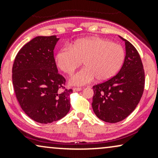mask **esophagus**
I'll use <instances>...</instances> for the list:
<instances>
[{"instance_id": "obj_1", "label": "esophagus", "mask_w": 158, "mask_h": 158, "mask_svg": "<svg viewBox=\"0 0 158 158\" xmlns=\"http://www.w3.org/2000/svg\"><path fill=\"white\" fill-rule=\"evenodd\" d=\"M73 92L80 91V90H81V88H73Z\"/></svg>"}]
</instances>
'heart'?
<instances>
[{
    "label": "heart",
    "instance_id": "b5f03b06",
    "mask_svg": "<svg viewBox=\"0 0 158 158\" xmlns=\"http://www.w3.org/2000/svg\"><path fill=\"white\" fill-rule=\"evenodd\" d=\"M125 50L120 44L99 37L85 38L61 48L56 55V63L61 71L70 75L83 61L85 68L72 76L70 83L84 85L94 80H108L123 66Z\"/></svg>",
    "mask_w": 158,
    "mask_h": 158
}]
</instances>
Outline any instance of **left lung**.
<instances>
[{
    "label": "left lung",
    "mask_w": 158,
    "mask_h": 158,
    "mask_svg": "<svg viewBox=\"0 0 158 158\" xmlns=\"http://www.w3.org/2000/svg\"><path fill=\"white\" fill-rule=\"evenodd\" d=\"M126 44V57L119 73L94 85L92 108L102 121L116 123L132 113L142 97L145 73L140 56L135 47L119 36Z\"/></svg>",
    "instance_id": "left-lung-1"
}]
</instances>
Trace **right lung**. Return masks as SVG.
I'll return each instance as SVG.
<instances>
[{"label":"right lung","mask_w":158,"mask_h":158,"mask_svg":"<svg viewBox=\"0 0 158 158\" xmlns=\"http://www.w3.org/2000/svg\"><path fill=\"white\" fill-rule=\"evenodd\" d=\"M59 39L56 35L34 38L19 50L12 66L16 98L24 113L39 123L59 120L70 108L73 90L65 88L53 56Z\"/></svg>","instance_id":"obj_1"}]
</instances>
